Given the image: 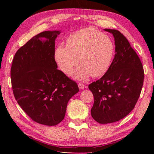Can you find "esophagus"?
<instances>
[{
	"label": "esophagus",
	"mask_w": 154,
	"mask_h": 154,
	"mask_svg": "<svg viewBox=\"0 0 154 154\" xmlns=\"http://www.w3.org/2000/svg\"><path fill=\"white\" fill-rule=\"evenodd\" d=\"M78 86H79V89H81V90L84 89V88H87V86L83 84V83H79V85H78Z\"/></svg>",
	"instance_id": "esophagus-1"
}]
</instances>
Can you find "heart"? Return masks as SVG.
<instances>
[{
	"instance_id": "obj_1",
	"label": "heart",
	"mask_w": 154,
	"mask_h": 154,
	"mask_svg": "<svg viewBox=\"0 0 154 154\" xmlns=\"http://www.w3.org/2000/svg\"><path fill=\"white\" fill-rule=\"evenodd\" d=\"M114 45L111 38L97 29L86 28L71 34L66 46L59 45L55 51V60L64 73L69 75L73 68L81 64L73 77L85 80L90 75L102 76L109 70L114 57Z\"/></svg>"
}]
</instances>
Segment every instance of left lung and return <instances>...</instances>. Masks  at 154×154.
Returning <instances> with one entry per match:
<instances>
[{
  "instance_id": "1",
  "label": "left lung",
  "mask_w": 154,
  "mask_h": 154,
  "mask_svg": "<svg viewBox=\"0 0 154 154\" xmlns=\"http://www.w3.org/2000/svg\"><path fill=\"white\" fill-rule=\"evenodd\" d=\"M104 31L113 35L116 54L105 74L89 85L94 97L91 116L100 124L117 122L131 112L144 77L142 62L126 38L117 30Z\"/></svg>"
}]
</instances>
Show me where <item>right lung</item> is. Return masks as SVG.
Returning <instances> with one entry per match:
<instances>
[{
  "mask_svg": "<svg viewBox=\"0 0 154 154\" xmlns=\"http://www.w3.org/2000/svg\"><path fill=\"white\" fill-rule=\"evenodd\" d=\"M61 31L35 35L16 51L11 76L13 93L35 122L55 126L63 120L67 103L79 92L76 82L57 69L55 41Z\"/></svg>",
  "mask_w": 154,
  "mask_h": 154,
  "instance_id": "obj_1",
  "label": "right lung"
}]
</instances>
